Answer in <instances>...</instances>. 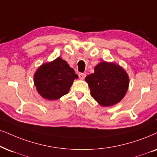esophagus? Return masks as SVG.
Listing matches in <instances>:
<instances>
[{"label":"esophagus","instance_id":"esophagus-1","mask_svg":"<svg viewBox=\"0 0 157 157\" xmlns=\"http://www.w3.org/2000/svg\"><path fill=\"white\" fill-rule=\"evenodd\" d=\"M78 75H79V77H80V79H81V80H84L85 76H86V75H85V73H80Z\"/></svg>","mask_w":157,"mask_h":157}]
</instances>
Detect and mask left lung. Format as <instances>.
Here are the masks:
<instances>
[{
  "mask_svg": "<svg viewBox=\"0 0 157 157\" xmlns=\"http://www.w3.org/2000/svg\"><path fill=\"white\" fill-rule=\"evenodd\" d=\"M90 95L101 106L117 104L125 96L129 77L124 69L112 62L102 61L94 68V73L85 77Z\"/></svg>",
  "mask_w": 157,
  "mask_h": 157,
  "instance_id": "left-lung-1",
  "label": "left lung"
}]
</instances>
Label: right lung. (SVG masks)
<instances>
[{
	"instance_id": "add662e5",
	"label": "right lung",
	"mask_w": 157,
	"mask_h": 157,
	"mask_svg": "<svg viewBox=\"0 0 157 157\" xmlns=\"http://www.w3.org/2000/svg\"><path fill=\"white\" fill-rule=\"evenodd\" d=\"M78 78L75 70L66 61L58 57L43 64L37 69L34 83L37 92L47 100H56L69 93L75 79Z\"/></svg>"
}]
</instances>
